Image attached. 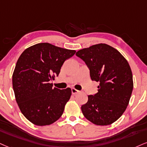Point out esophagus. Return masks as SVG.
Listing matches in <instances>:
<instances>
[{
	"label": "esophagus",
	"mask_w": 147,
	"mask_h": 147,
	"mask_svg": "<svg viewBox=\"0 0 147 147\" xmlns=\"http://www.w3.org/2000/svg\"><path fill=\"white\" fill-rule=\"evenodd\" d=\"M79 90H76V89H75V88H71V93H72V94H73V95H76V94H78L79 93Z\"/></svg>",
	"instance_id": "34e87169"
}]
</instances>
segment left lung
Wrapping results in <instances>:
<instances>
[{"instance_id": "left-lung-1", "label": "left lung", "mask_w": 147, "mask_h": 147, "mask_svg": "<svg viewBox=\"0 0 147 147\" xmlns=\"http://www.w3.org/2000/svg\"><path fill=\"white\" fill-rule=\"evenodd\" d=\"M76 55L84 61L92 80L99 82L98 93L88 96L81 110L86 119L97 125L115 122L126 110L133 90V76L127 60L105 43L79 50Z\"/></svg>"}]
</instances>
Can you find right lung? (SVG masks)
<instances>
[{"label": "right lung", "mask_w": 147, "mask_h": 147, "mask_svg": "<svg viewBox=\"0 0 147 147\" xmlns=\"http://www.w3.org/2000/svg\"><path fill=\"white\" fill-rule=\"evenodd\" d=\"M75 53L41 43L26 49L19 57L13 74V88L22 113L32 123L48 125L62 116L71 90L53 88L50 82Z\"/></svg>", "instance_id": "obj_1"}]
</instances>
